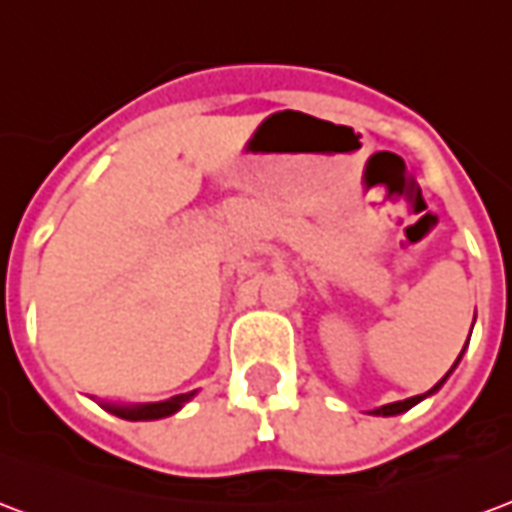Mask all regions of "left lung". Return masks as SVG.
<instances>
[{
	"label": "left lung",
	"instance_id": "left-lung-1",
	"mask_svg": "<svg viewBox=\"0 0 512 512\" xmlns=\"http://www.w3.org/2000/svg\"><path fill=\"white\" fill-rule=\"evenodd\" d=\"M466 343H469V341H466ZM464 349H466V346H464ZM461 354H464V352H461ZM461 354H458V360H461ZM458 360H455V365H458ZM455 365H453V368H455ZM453 368H450V371H453ZM450 371H447V376H450ZM447 376H445V379H447ZM445 379H442V382H436L434 387H431V390H428L425 395L436 393V390H439V387L445 384ZM425 395H412V398H406V401H395V404L379 406V409H374V414H382V417H390V414H401V412H406V409H412L414 404H420Z\"/></svg>",
	"mask_w": 512,
	"mask_h": 512
}]
</instances>
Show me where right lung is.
<instances>
[{"mask_svg":"<svg viewBox=\"0 0 512 512\" xmlns=\"http://www.w3.org/2000/svg\"><path fill=\"white\" fill-rule=\"evenodd\" d=\"M190 395H174L169 401H158V404H136V406H108V412L117 414L122 420H158V417H169L188 401Z\"/></svg>","mask_w":512,"mask_h":512,"instance_id":"add662e5","label":"right lung"}]
</instances>
